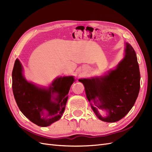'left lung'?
I'll return each mask as SVG.
<instances>
[{"label": "left lung", "instance_id": "left-lung-1", "mask_svg": "<svg viewBox=\"0 0 152 152\" xmlns=\"http://www.w3.org/2000/svg\"><path fill=\"white\" fill-rule=\"evenodd\" d=\"M80 82L98 118L107 122L121 120L134 105L140 88V68L134 48L126 43L124 57L115 69L105 76L81 79ZM98 110L105 111L107 115L102 116Z\"/></svg>", "mask_w": 152, "mask_h": 152}]
</instances>
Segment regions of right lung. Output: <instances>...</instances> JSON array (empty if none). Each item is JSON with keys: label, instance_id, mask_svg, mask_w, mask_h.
<instances>
[{"label": "right lung", "instance_id": "right-lung-1", "mask_svg": "<svg viewBox=\"0 0 152 152\" xmlns=\"http://www.w3.org/2000/svg\"><path fill=\"white\" fill-rule=\"evenodd\" d=\"M12 80L13 94L19 110L34 124L46 127L61 119L75 77H58L48 88H40L26 80L21 64L17 58Z\"/></svg>", "mask_w": 152, "mask_h": 152}]
</instances>
